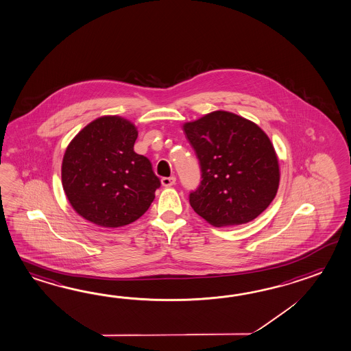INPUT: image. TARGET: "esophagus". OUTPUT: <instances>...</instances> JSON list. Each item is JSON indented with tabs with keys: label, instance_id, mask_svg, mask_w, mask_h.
I'll return each instance as SVG.
<instances>
[{
	"label": "esophagus",
	"instance_id": "1",
	"mask_svg": "<svg viewBox=\"0 0 351 351\" xmlns=\"http://www.w3.org/2000/svg\"><path fill=\"white\" fill-rule=\"evenodd\" d=\"M175 182H176V178H175V176L162 178V179H161V184H162L164 186H172V185H175Z\"/></svg>",
	"mask_w": 351,
	"mask_h": 351
}]
</instances>
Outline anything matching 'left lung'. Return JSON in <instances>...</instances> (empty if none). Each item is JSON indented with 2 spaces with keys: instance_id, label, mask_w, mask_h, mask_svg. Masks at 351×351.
<instances>
[{
  "instance_id": "8db88e82",
  "label": "left lung",
  "mask_w": 351,
  "mask_h": 351,
  "mask_svg": "<svg viewBox=\"0 0 351 351\" xmlns=\"http://www.w3.org/2000/svg\"><path fill=\"white\" fill-rule=\"evenodd\" d=\"M202 181L189 195L196 214L214 226H241L268 208L280 185L271 141L256 123L215 110L184 125Z\"/></svg>"
}]
</instances>
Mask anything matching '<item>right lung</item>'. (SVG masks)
Returning <instances> with one entry per match:
<instances>
[{
	"instance_id": "right-lung-1",
	"label": "right lung",
	"mask_w": 351,
	"mask_h": 351,
	"mask_svg": "<svg viewBox=\"0 0 351 351\" xmlns=\"http://www.w3.org/2000/svg\"><path fill=\"white\" fill-rule=\"evenodd\" d=\"M137 136L130 121L104 116L69 143L62 157V187L80 217L118 228L147 211L161 182L147 157L134 152Z\"/></svg>"
}]
</instances>
